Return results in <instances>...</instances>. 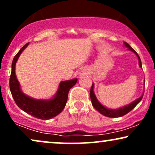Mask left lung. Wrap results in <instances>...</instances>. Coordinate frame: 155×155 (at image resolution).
Segmentation results:
<instances>
[{"label":"left lung","instance_id":"obj_1","mask_svg":"<svg viewBox=\"0 0 155 155\" xmlns=\"http://www.w3.org/2000/svg\"><path fill=\"white\" fill-rule=\"evenodd\" d=\"M124 46L128 48L129 50L132 51V52H134L135 54L137 55L139 58V65H140V67H142V62H141V59L139 56V55L137 54L135 51L133 49V48L131 47L130 45L127 44V42H124ZM90 97H91V104L92 106H93L94 108L97 109V110L99 111V113L103 114L104 116L107 117H111V118H115V117H122L124 115L127 114V113H129L131 110H132L133 109L136 107L137 105L140 102V101L142 100V97H143V94L141 96L140 98L137 99L136 100L133 101L130 104L125 106V107H121V108L117 109H110L107 108V107H104L102 104H101V103L99 102V101L97 100V97L94 93V84H92L91 87V90H90Z\"/></svg>","mask_w":155,"mask_h":155}]
</instances>
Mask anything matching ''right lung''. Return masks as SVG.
Here are the masks:
<instances>
[{"instance_id":"1","label":"right lung","mask_w":155,"mask_h":155,"mask_svg":"<svg viewBox=\"0 0 155 155\" xmlns=\"http://www.w3.org/2000/svg\"><path fill=\"white\" fill-rule=\"evenodd\" d=\"M28 45V43L24 45L13 58L9 81L10 90L15 104L19 108L32 117L47 120L57 116L63 111L67 102L68 91L77 82V79L61 82L54 97L48 100L35 99L24 94L20 89V84L15 76V67L19 56Z\"/></svg>"}]
</instances>
